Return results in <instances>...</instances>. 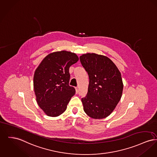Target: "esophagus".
<instances>
[{"label": "esophagus", "instance_id": "34e87169", "mask_svg": "<svg viewBox=\"0 0 157 157\" xmlns=\"http://www.w3.org/2000/svg\"><path fill=\"white\" fill-rule=\"evenodd\" d=\"M75 90H76V93L78 94V88L77 87H76V88H75Z\"/></svg>", "mask_w": 157, "mask_h": 157}]
</instances>
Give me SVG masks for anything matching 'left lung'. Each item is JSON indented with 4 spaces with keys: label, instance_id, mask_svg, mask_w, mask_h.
<instances>
[{
    "label": "left lung",
    "instance_id": "1",
    "mask_svg": "<svg viewBox=\"0 0 157 157\" xmlns=\"http://www.w3.org/2000/svg\"><path fill=\"white\" fill-rule=\"evenodd\" d=\"M80 61L90 79L87 94L81 99L83 110L92 119L105 118L115 109L122 95L120 71L105 56L83 54Z\"/></svg>",
    "mask_w": 157,
    "mask_h": 157
}]
</instances>
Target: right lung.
<instances>
[{
  "mask_svg": "<svg viewBox=\"0 0 157 157\" xmlns=\"http://www.w3.org/2000/svg\"><path fill=\"white\" fill-rule=\"evenodd\" d=\"M79 60L67 51L51 53L37 67L34 75V90L37 104L48 116L57 117L65 112L75 94L69 85V67Z\"/></svg>",
  "mask_w": 157,
  "mask_h": 157,
  "instance_id": "right-lung-1",
  "label": "right lung"
}]
</instances>
